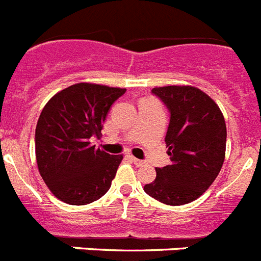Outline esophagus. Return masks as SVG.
Here are the masks:
<instances>
[{"instance_id": "esophagus-1", "label": "esophagus", "mask_w": 261, "mask_h": 261, "mask_svg": "<svg viewBox=\"0 0 261 261\" xmlns=\"http://www.w3.org/2000/svg\"><path fill=\"white\" fill-rule=\"evenodd\" d=\"M133 161V163H135L136 166H141L142 163H144V161H141V159H138V158H135V156H130Z\"/></svg>"}]
</instances>
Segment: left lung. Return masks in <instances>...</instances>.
I'll return each instance as SVG.
<instances>
[{
  "label": "left lung",
  "mask_w": 261,
  "mask_h": 261,
  "mask_svg": "<svg viewBox=\"0 0 261 261\" xmlns=\"http://www.w3.org/2000/svg\"><path fill=\"white\" fill-rule=\"evenodd\" d=\"M153 93L170 110L166 146L171 163L155 168V180L144 187L166 205L199 199L222 168L226 154V123L213 99L195 86L154 87Z\"/></svg>",
  "instance_id": "obj_1"
}]
</instances>
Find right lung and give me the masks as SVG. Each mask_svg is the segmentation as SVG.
<instances>
[{
	"label": "right lung",
	"instance_id": "1",
	"mask_svg": "<svg viewBox=\"0 0 261 261\" xmlns=\"http://www.w3.org/2000/svg\"><path fill=\"white\" fill-rule=\"evenodd\" d=\"M124 93L120 87L81 82L44 106L35 129L36 163L55 197L86 205L110 190L123 154L111 155L91 141L102 135L108 110Z\"/></svg>",
	"mask_w": 261,
	"mask_h": 261
}]
</instances>
